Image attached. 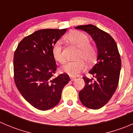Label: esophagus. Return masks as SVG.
Instances as JSON below:
<instances>
[{"instance_id":"esophagus-1","label":"esophagus","mask_w":133,"mask_h":133,"mask_svg":"<svg viewBox=\"0 0 133 133\" xmlns=\"http://www.w3.org/2000/svg\"><path fill=\"white\" fill-rule=\"evenodd\" d=\"M70 79L71 81H73V80H76V78L74 77V76H70Z\"/></svg>"}]
</instances>
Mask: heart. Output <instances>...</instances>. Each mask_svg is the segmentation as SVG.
Segmentation results:
<instances>
[{"instance_id": "1", "label": "heart", "mask_w": 133, "mask_h": 133, "mask_svg": "<svg viewBox=\"0 0 133 133\" xmlns=\"http://www.w3.org/2000/svg\"><path fill=\"white\" fill-rule=\"evenodd\" d=\"M65 39L78 48L75 58L77 60L68 62L63 65L61 71L63 73L76 76L85 68L84 62L88 64L95 62L96 58V50L94 46L90 44V39L85 33L78 31H75L69 33L65 37ZM52 55L55 60L60 63L65 61L63 48L61 42H57L52 48Z\"/></svg>"}]
</instances>
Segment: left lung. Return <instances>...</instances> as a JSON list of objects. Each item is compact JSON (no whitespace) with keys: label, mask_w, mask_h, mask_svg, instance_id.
Here are the masks:
<instances>
[{"label":"left lung","mask_w":133,"mask_h":133,"mask_svg":"<svg viewBox=\"0 0 133 133\" xmlns=\"http://www.w3.org/2000/svg\"><path fill=\"white\" fill-rule=\"evenodd\" d=\"M75 29L87 32L96 45L97 62L89 71L95 80L83 77L85 84L79 92V98L84 106L98 109L108 102L117 88L121 69L120 53L112 37L95 25H78Z\"/></svg>","instance_id":"8db88e82"}]
</instances>
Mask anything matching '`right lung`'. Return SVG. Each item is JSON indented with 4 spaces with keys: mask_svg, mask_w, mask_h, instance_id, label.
<instances>
[{
    "mask_svg": "<svg viewBox=\"0 0 133 133\" xmlns=\"http://www.w3.org/2000/svg\"><path fill=\"white\" fill-rule=\"evenodd\" d=\"M66 29L38 30L24 38L14 53V80L25 100L42 111L57 105L64 87L70 80L67 74L55 77L57 64L52 48Z\"/></svg>",
    "mask_w": 133,
    "mask_h": 133,
    "instance_id": "right-lung-1",
    "label": "right lung"
}]
</instances>
